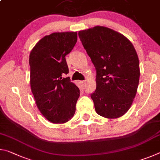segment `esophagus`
<instances>
[{"mask_svg": "<svg viewBox=\"0 0 160 160\" xmlns=\"http://www.w3.org/2000/svg\"><path fill=\"white\" fill-rule=\"evenodd\" d=\"M80 83L81 84V85H82V88H85V85H86V82H85V81H80Z\"/></svg>", "mask_w": 160, "mask_h": 160, "instance_id": "obj_1", "label": "esophagus"}]
</instances>
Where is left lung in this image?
Listing matches in <instances>:
<instances>
[{
  "label": "left lung",
  "instance_id": "left-lung-1",
  "mask_svg": "<svg viewBox=\"0 0 160 160\" xmlns=\"http://www.w3.org/2000/svg\"><path fill=\"white\" fill-rule=\"evenodd\" d=\"M78 36L96 69V90L91 94L96 112L107 118L128 112L137 92L139 60L132 43L102 26L80 31Z\"/></svg>",
  "mask_w": 160,
  "mask_h": 160
}]
</instances>
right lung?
<instances>
[{
  "mask_svg": "<svg viewBox=\"0 0 160 160\" xmlns=\"http://www.w3.org/2000/svg\"><path fill=\"white\" fill-rule=\"evenodd\" d=\"M77 32H55L43 37L29 54L30 85L42 115L53 123H64L75 112L80 90L69 77L66 56L75 47Z\"/></svg>",
  "mask_w": 160,
  "mask_h": 160,
  "instance_id": "1",
  "label": "right lung"
}]
</instances>
